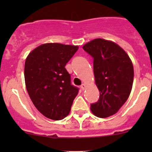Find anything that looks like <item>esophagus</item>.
Masks as SVG:
<instances>
[{
  "instance_id": "esophagus-1",
  "label": "esophagus",
  "mask_w": 152,
  "mask_h": 152,
  "mask_svg": "<svg viewBox=\"0 0 152 152\" xmlns=\"http://www.w3.org/2000/svg\"><path fill=\"white\" fill-rule=\"evenodd\" d=\"M80 88H81V90H82V91H84V90L86 88V85H85V84H81V85H80Z\"/></svg>"
}]
</instances>
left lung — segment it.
I'll return each instance as SVG.
<instances>
[{
  "instance_id": "obj_1",
  "label": "left lung",
  "mask_w": 152,
  "mask_h": 152,
  "mask_svg": "<svg viewBox=\"0 0 152 152\" xmlns=\"http://www.w3.org/2000/svg\"><path fill=\"white\" fill-rule=\"evenodd\" d=\"M94 58L95 82L100 91L91 110L95 116L107 118L116 113L131 93L134 78L131 59L121 47L112 41L95 39L83 46Z\"/></svg>"
}]
</instances>
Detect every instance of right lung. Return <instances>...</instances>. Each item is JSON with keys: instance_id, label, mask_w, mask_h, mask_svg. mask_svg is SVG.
I'll use <instances>...</instances> for the list:
<instances>
[{"instance_id": "add662e5", "label": "right lung", "mask_w": 152, "mask_h": 152, "mask_svg": "<svg viewBox=\"0 0 152 152\" xmlns=\"http://www.w3.org/2000/svg\"><path fill=\"white\" fill-rule=\"evenodd\" d=\"M78 49L77 45L45 43L29 54L24 77L29 96L42 115L61 120L69 114L79 89L71 83L65 65Z\"/></svg>"}]
</instances>
